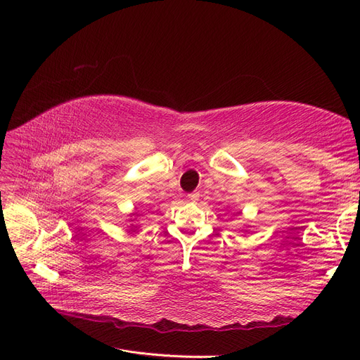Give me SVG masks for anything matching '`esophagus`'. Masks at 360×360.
Instances as JSON below:
<instances>
[{
    "label": "esophagus",
    "mask_w": 360,
    "mask_h": 360,
    "mask_svg": "<svg viewBox=\"0 0 360 360\" xmlns=\"http://www.w3.org/2000/svg\"><path fill=\"white\" fill-rule=\"evenodd\" d=\"M188 200H189L191 202H197V201L200 200V193H198V192H193V193H189V195H188Z\"/></svg>",
    "instance_id": "34e87169"
}]
</instances>
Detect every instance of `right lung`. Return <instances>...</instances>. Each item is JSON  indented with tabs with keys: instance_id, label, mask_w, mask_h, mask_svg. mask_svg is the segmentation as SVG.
<instances>
[{
	"instance_id": "1",
	"label": "right lung",
	"mask_w": 360,
	"mask_h": 360,
	"mask_svg": "<svg viewBox=\"0 0 360 360\" xmlns=\"http://www.w3.org/2000/svg\"><path fill=\"white\" fill-rule=\"evenodd\" d=\"M130 216H138V213H136V212H135V213H130ZM129 221H130V222H134V219H129ZM130 226H132V228H130L129 233H135L138 226H134V224H130Z\"/></svg>"
}]
</instances>
